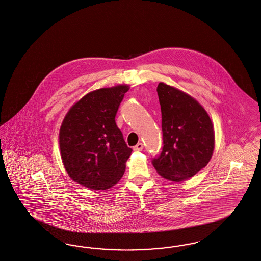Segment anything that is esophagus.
Segmentation results:
<instances>
[{"label": "esophagus", "mask_w": 261, "mask_h": 261, "mask_svg": "<svg viewBox=\"0 0 261 261\" xmlns=\"http://www.w3.org/2000/svg\"><path fill=\"white\" fill-rule=\"evenodd\" d=\"M144 148V144L142 143H139V144H136L135 146L133 147V150L134 151H142Z\"/></svg>", "instance_id": "obj_1"}]
</instances>
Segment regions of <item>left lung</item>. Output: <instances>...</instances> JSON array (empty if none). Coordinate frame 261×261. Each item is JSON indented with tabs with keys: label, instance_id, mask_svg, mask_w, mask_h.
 Masks as SVG:
<instances>
[{
	"label": "left lung",
	"instance_id": "left-lung-1",
	"mask_svg": "<svg viewBox=\"0 0 261 261\" xmlns=\"http://www.w3.org/2000/svg\"><path fill=\"white\" fill-rule=\"evenodd\" d=\"M163 147L153 167L166 179L179 182L206 166L214 150L213 124L206 111L185 92L159 83Z\"/></svg>",
	"mask_w": 261,
	"mask_h": 261
}]
</instances>
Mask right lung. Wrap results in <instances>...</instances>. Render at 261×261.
Masks as SVG:
<instances>
[{"instance_id": "add662e5", "label": "right lung", "mask_w": 261, "mask_h": 261, "mask_svg": "<svg viewBox=\"0 0 261 261\" xmlns=\"http://www.w3.org/2000/svg\"><path fill=\"white\" fill-rule=\"evenodd\" d=\"M127 86L91 91L67 113L60 129L64 168L75 182L92 190L117 184L132 149L116 123Z\"/></svg>"}]
</instances>
